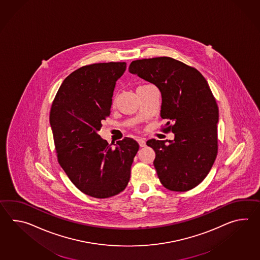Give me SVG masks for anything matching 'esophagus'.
<instances>
[{
	"mask_svg": "<svg viewBox=\"0 0 260 260\" xmlns=\"http://www.w3.org/2000/svg\"><path fill=\"white\" fill-rule=\"evenodd\" d=\"M137 142H138L139 145L141 146V147H144L145 146V141H144L143 138H138L137 139Z\"/></svg>",
	"mask_w": 260,
	"mask_h": 260,
	"instance_id": "obj_1",
	"label": "esophagus"
}]
</instances>
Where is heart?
Segmentation results:
<instances>
[{
	"label": "heart",
	"mask_w": 260,
	"mask_h": 260,
	"mask_svg": "<svg viewBox=\"0 0 260 260\" xmlns=\"http://www.w3.org/2000/svg\"><path fill=\"white\" fill-rule=\"evenodd\" d=\"M144 87V86H141V87ZM138 87V88H139Z\"/></svg>",
	"instance_id": "b5f03b06"
}]
</instances>
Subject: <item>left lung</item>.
<instances>
[{"label":"left lung","mask_w":260,"mask_h":260,"mask_svg":"<svg viewBox=\"0 0 260 260\" xmlns=\"http://www.w3.org/2000/svg\"><path fill=\"white\" fill-rule=\"evenodd\" d=\"M128 71L159 89L160 116L168 121L164 131L174 133L168 144L146 142L156 153L160 183L170 190H190L207 176L217 155L218 107L207 81L198 70L169 57L133 60Z\"/></svg>","instance_id":"1"}]
</instances>
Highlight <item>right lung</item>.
Here are the masks:
<instances>
[{"instance_id":"1","label":"right lung","mask_w":260,"mask_h":260,"mask_svg":"<svg viewBox=\"0 0 260 260\" xmlns=\"http://www.w3.org/2000/svg\"><path fill=\"white\" fill-rule=\"evenodd\" d=\"M126 65L81 67L64 79L51 106L49 121L58 163L72 183L93 198H110L126 188L139 150L133 139L125 137L113 148L98 134Z\"/></svg>"}]
</instances>
